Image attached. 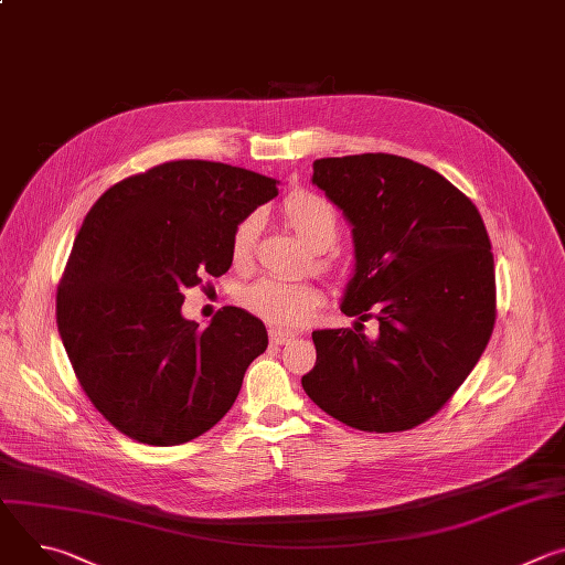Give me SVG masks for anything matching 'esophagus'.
<instances>
[{"instance_id": "34e87169", "label": "esophagus", "mask_w": 565, "mask_h": 565, "mask_svg": "<svg viewBox=\"0 0 565 565\" xmlns=\"http://www.w3.org/2000/svg\"><path fill=\"white\" fill-rule=\"evenodd\" d=\"M292 338H295V333H290V331L270 329V342H273V344H286V342H290Z\"/></svg>"}]
</instances>
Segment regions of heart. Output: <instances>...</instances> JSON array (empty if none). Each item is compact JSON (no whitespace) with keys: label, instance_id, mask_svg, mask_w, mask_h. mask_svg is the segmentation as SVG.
Returning a JSON list of instances; mask_svg holds the SVG:
<instances>
[{"label":"heart","instance_id":"obj_1","mask_svg":"<svg viewBox=\"0 0 565 565\" xmlns=\"http://www.w3.org/2000/svg\"><path fill=\"white\" fill-rule=\"evenodd\" d=\"M284 218L292 232L312 250H327L335 244L340 218L331 201L310 192H295L284 201ZM262 232V214L250 212L241 218L230 236V257L234 266L253 259ZM238 301L253 315L275 327H299L319 306L321 295L312 284L264 277L238 292Z\"/></svg>","mask_w":565,"mask_h":565}]
</instances>
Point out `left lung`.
<instances>
[{
  "instance_id": "left-lung-1",
  "label": "left lung",
  "mask_w": 565,
  "mask_h": 565,
  "mask_svg": "<svg viewBox=\"0 0 565 565\" xmlns=\"http://www.w3.org/2000/svg\"><path fill=\"white\" fill-rule=\"evenodd\" d=\"M312 185L353 234L342 312L351 329L312 331L301 377L315 405L360 431L429 420L471 373L497 319L490 236L476 205L438 172L393 153L319 158ZM379 319V335L361 321Z\"/></svg>"
}]
</instances>
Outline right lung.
<instances>
[{
  "instance_id": "1",
  "label": "right lung",
  "mask_w": 565,
  "mask_h": 565,
  "mask_svg": "<svg viewBox=\"0 0 565 565\" xmlns=\"http://www.w3.org/2000/svg\"><path fill=\"white\" fill-rule=\"evenodd\" d=\"M279 181L210 160H172L109 188L79 227L57 286V331L79 386L125 436L199 438L234 405L268 347L264 321L225 306L207 329L183 290L232 266L234 225Z\"/></svg>"
}]
</instances>
